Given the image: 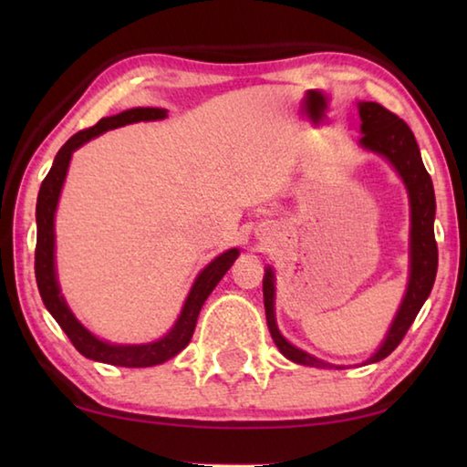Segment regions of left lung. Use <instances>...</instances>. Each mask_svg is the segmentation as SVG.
<instances>
[{"instance_id": "left-lung-1", "label": "left lung", "mask_w": 467, "mask_h": 467, "mask_svg": "<svg viewBox=\"0 0 467 467\" xmlns=\"http://www.w3.org/2000/svg\"><path fill=\"white\" fill-rule=\"evenodd\" d=\"M358 113L362 121L360 146L387 158L391 162V167L400 172V177L404 179L410 197V223H412V226H410V280L406 296L401 300L400 311L395 315L385 342L365 362V365H370V362H379L385 357H389L395 348L400 346L406 331L414 323L418 311L422 309L424 300L431 295L439 262L437 241H434V208L437 205H434V189L431 175L424 169L420 150H418L414 133L408 128L406 121H401L398 115L387 110L379 102H358ZM274 298V272L272 267H267L264 275L265 319L278 350L288 360L296 362V365L319 368L331 367L329 362H323L311 357V354H306L305 350H298L296 346H292L280 334L278 326H275Z\"/></svg>"}]
</instances>
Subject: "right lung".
<instances>
[{
  "instance_id": "right-lung-1",
  "label": "right lung",
  "mask_w": 467,
  "mask_h": 467,
  "mask_svg": "<svg viewBox=\"0 0 467 467\" xmlns=\"http://www.w3.org/2000/svg\"><path fill=\"white\" fill-rule=\"evenodd\" d=\"M164 117H167V110L164 109L138 107V109L123 110L119 115L105 117V119H100L94 128L78 131L76 136L69 138L66 144L61 146L57 156H55L53 167L49 172H47V177L41 185V192H38V197H36L35 275H36L38 292H41V298L47 306V311L53 315V319L59 323V327L66 331V336L69 339H72L76 350L80 352L82 357L105 362V365L140 368V367L162 365L164 360L177 357V354L183 350L189 342H192L197 315H200L205 298H208L210 292L216 288V284L223 280V275L231 270L234 259L239 257V249H228L226 253H223V255H218L208 267H203L202 274L195 278L192 290H189L183 311H181L175 326H172V329L167 336L150 344L123 346V344L102 342V339L92 336L90 331L74 317V313L69 311L66 298L61 296L57 274H55L53 223H55V210H57L63 181H66L67 167H69V161H72L74 150H78L82 144H86V141H90L92 138H97L109 130L121 128V125H130V123H138V121L164 119Z\"/></svg>"
}]
</instances>
